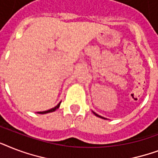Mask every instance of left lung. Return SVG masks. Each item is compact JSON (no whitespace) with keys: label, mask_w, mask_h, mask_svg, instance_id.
Listing matches in <instances>:
<instances>
[{"label":"left lung","mask_w":158,"mask_h":158,"mask_svg":"<svg viewBox=\"0 0 158 158\" xmlns=\"http://www.w3.org/2000/svg\"><path fill=\"white\" fill-rule=\"evenodd\" d=\"M93 112H94V111H93ZM94 114L95 115H97V116H98V117H100V118H102V119H105V118L104 117H102V116H101V115H98V114H96V113L95 112H94Z\"/></svg>","instance_id":"1"}]
</instances>
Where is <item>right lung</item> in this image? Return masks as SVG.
<instances>
[{
    "mask_svg": "<svg viewBox=\"0 0 158 158\" xmlns=\"http://www.w3.org/2000/svg\"><path fill=\"white\" fill-rule=\"evenodd\" d=\"M60 102H59V103L57 104V106H56L55 107L52 108V109H50V110H45V111H38V114H46V113H49V112H52V111H55V110H56V109H58V108L60 107Z\"/></svg>",
    "mask_w": 158,
    "mask_h": 158,
    "instance_id": "obj_1",
    "label": "right lung"
}]
</instances>
